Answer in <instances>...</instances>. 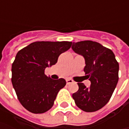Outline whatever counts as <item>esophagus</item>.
<instances>
[{"instance_id": "1", "label": "esophagus", "mask_w": 129, "mask_h": 129, "mask_svg": "<svg viewBox=\"0 0 129 129\" xmlns=\"http://www.w3.org/2000/svg\"><path fill=\"white\" fill-rule=\"evenodd\" d=\"M66 82H67V85H69V84H72V83H74V81L71 80V79H68L66 80Z\"/></svg>"}]
</instances>
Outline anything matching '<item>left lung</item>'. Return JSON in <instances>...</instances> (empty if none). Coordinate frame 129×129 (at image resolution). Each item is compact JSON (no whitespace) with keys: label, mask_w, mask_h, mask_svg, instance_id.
I'll return each mask as SVG.
<instances>
[{"label":"left lung","mask_w":129,"mask_h":129,"mask_svg":"<svg viewBox=\"0 0 129 129\" xmlns=\"http://www.w3.org/2000/svg\"><path fill=\"white\" fill-rule=\"evenodd\" d=\"M72 49L85 60L84 72L91 82L89 88L78 82L79 89L72 94L75 103L83 111L94 112L110 101L118 81L119 64L113 52L92 41L73 43Z\"/></svg>","instance_id":"obj_1"}]
</instances>
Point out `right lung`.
Returning <instances> with one entry per match:
<instances>
[{"mask_svg":"<svg viewBox=\"0 0 129 129\" xmlns=\"http://www.w3.org/2000/svg\"><path fill=\"white\" fill-rule=\"evenodd\" d=\"M71 42H36L17 53L12 64L11 82L18 99L27 111L43 113L54 105L57 93L66 85L64 79L52 80L44 74L57 62Z\"/></svg>","mask_w":129,"mask_h":129,"instance_id":"right-lung-1","label":"right lung"}]
</instances>
